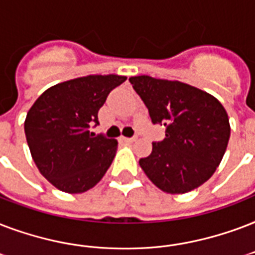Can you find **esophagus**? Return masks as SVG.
I'll use <instances>...</instances> for the list:
<instances>
[{
	"instance_id": "obj_1",
	"label": "esophagus",
	"mask_w": 255,
	"mask_h": 255,
	"mask_svg": "<svg viewBox=\"0 0 255 255\" xmlns=\"http://www.w3.org/2000/svg\"><path fill=\"white\" fill-rule=\"evenodd\" d=\"M121 141L124 142H128V143H131V142L135 141V138H128V137H122Z\"/></svg>"
}]
</instances>
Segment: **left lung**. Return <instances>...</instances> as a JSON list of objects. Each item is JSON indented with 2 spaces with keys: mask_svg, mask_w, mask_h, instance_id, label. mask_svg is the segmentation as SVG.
Here are the masks:
<instances>
[{
  "mask_svg": "<svg viewBox=\"0 0 255 255\" xmlns=\"http://www.w3.org/2000/svg\"><path fill=\"white\" fill-rule=\"evenodd\" d=\"M130 84L149 110L153 124L166 128L153 142L139 166L155 186L183 194L208 181L222 161L230 124L226 110L212 94L179 81L130 77Z\"/></svg>",
  "mask_w": 255,
  "mask_h": 255,
  "instance_id": "8db88e82",
  "label": "left lung"
}]
</instances>
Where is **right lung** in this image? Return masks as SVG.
Instances as JSON below:
<instances>
[{"label":"right lung","instance_id":"add662e5","mask_svg":"<svg viewBox=\"0 0 255 255\" xmlns=\"http://www.w3.org/2000/svg\"><path fill=\"white\" fill-rule=\"evenodd\" d=\"M125 76H86L57 84L27 112L25 135L39 173L58 190L77 194L96 186L113 162L117 139L90 131L98 110Z\"/></svg>","mask_w":255,"mask_h":255}]
</instances>
